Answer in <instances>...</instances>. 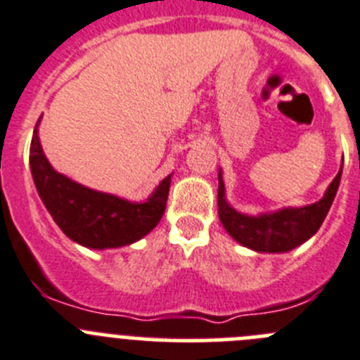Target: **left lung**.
Masks as SVG:
<instances>
[{
  "label": "left lung",
  "mask_w": 360,
  "mask_h": 360,
  "mask_svg": "<svg viewBox=\"0 0 360 360\" xmlns=\"http://www.w3.org/2000/svg\"><path fill=\"white\" fill-rule=\"evenodd\" d=\"M342 167L325 197L303 208H287L260 217H248L229 208L224 200V183L219 174V217L226 231L242 245L260 252H283L309 240L321 228L338 193Z\"/></svg>",
  "instance_id": "8db88e82"
}]
</instances>
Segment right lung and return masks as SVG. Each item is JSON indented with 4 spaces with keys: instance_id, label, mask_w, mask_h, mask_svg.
Listing matches in <instances>:
<instances>
[{
    "instance_id": "right-lung-1",
    "label": "right lung",
    "mask_w": 360,
    "mask_h": 360,
    "mask_svg": "<svg viewBox=\"0 0 360 360\" xmlns=\"http://www.w3.org/2000/svg\"><path fill=\"white\" fill-rule=\"evenodd\" d=\"M30 168L44 206L64 235L86 248H120L140 240L156 228L167 206L170 176L147 202L134 204L73 183L55 172L39 143L37 125L30 143Z\"/></svg>"
}]
</instances>
